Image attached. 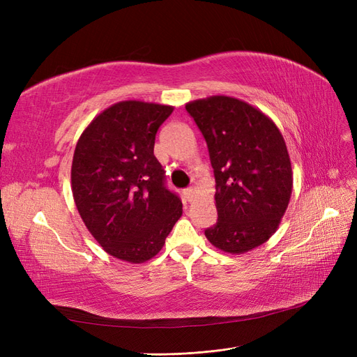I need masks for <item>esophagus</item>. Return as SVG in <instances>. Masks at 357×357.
Segmentation results:
<instances>
[{
  "label": "esophagus",
  "instance_id": "esophagus-1",
  "mask_svg": "<svg viewBox=\"0 0 357 357\" xmlns=\"http://www.w3.org/2000/svg\"><path fill=\"white\" fill-rule=\"evenodd\" d=\"M185 198L190 202L192 199H193V197H195V193H197V189L195 188H189V189H185Z\"/></svg>",
  "mask_w": 357,
  "mask_h": 357
}]
</instances>
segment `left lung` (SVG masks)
<instances>
[{
    "instance_id": "1",
    "label": "left lung",
    "mask_w": 357,
    "mask_h": 357,
    "mask_svg": "<svg viewBox=\"0 0 357 357\" xmlns=\"http://www.w3.org/2000/svg\"><path fill=\"white\" fill-rule=\"evenodd\" d=\"M208 146L215 178L218 223L205 236L241 255L266 243L286 213L294 174L284 138L256 107L214 95L186 104Z\"/></svg>"
}]
</instances>
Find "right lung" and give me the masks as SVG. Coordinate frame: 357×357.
Instances as JSON below:
<instances>
[{
  "instance_id": "1",
  "label": "right lung",
  "mask_w": 357,
  "mask_h": 357,
  "mask_svg": "<svg viewBox=\"0 0 357 357\" xmlns=\"http://www.w3.org/2000/svg\"><path fill=\"white\" fill-rule=\"evenodd\" d=\"M172 110L135 100L116 102L86 126L75 146V207L93 238L121 261L143 264L156 256L183 213L153 155L158 129Z\"/></svg>"
}]
</instances>
